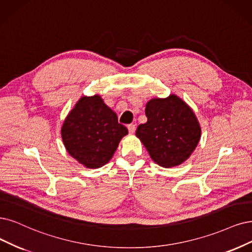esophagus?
Wrapping results in <instances>:
<instances>
[{"label":"esophagus","instance_id":"34e87169","mask_svg":"<svg viewBox=\"0 0 252 252\" xmlns=\"http://www.w3.org/2000/svg\"><path fill=\"white\" fill-rule=\"evenodd\" d=\"M127 129H128L129 134H134L135 131H136V126L135 125H128L127 126Z\"/></svg>","mask_w":252,"mask_h":252}]
</instances>
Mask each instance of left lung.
<instances>
[{
  "instance_id": "obj_1",
  "label": "left lung",
  "mask_w": 252,
  "mask_h": 252,
  "mask_svg": "<svg viewBox=\"0 0 252 252\" xmlns=\"http://www.w3.org/2000/svg\"><path fill=\"white\" fill-rule=\"evenodd\" d=\"M147 121L139 125L136 136L152 160L165 168L187 161L200 137L199 121L191 107L175 94L155 97L145 105Z\"/></svg>"
}]
</instances>
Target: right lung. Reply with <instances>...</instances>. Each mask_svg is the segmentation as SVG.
<instances>
[{"label": "right lung", "instance_id": "1", "mask_svg": "<svg viewBox=\"0 0 252 252\" xmlns=\"http://www.w3.org/2000/svg\"><path fill=\"white\" fill-rule=\"evenodd\" d=\"M127 128L118 124L117 115L100 95H83L69 111L61 127L67 153L84 167L99 168L116 152Z\"/></svg>", "mask_w": 252, "mask_h": 252}]
</instances>
